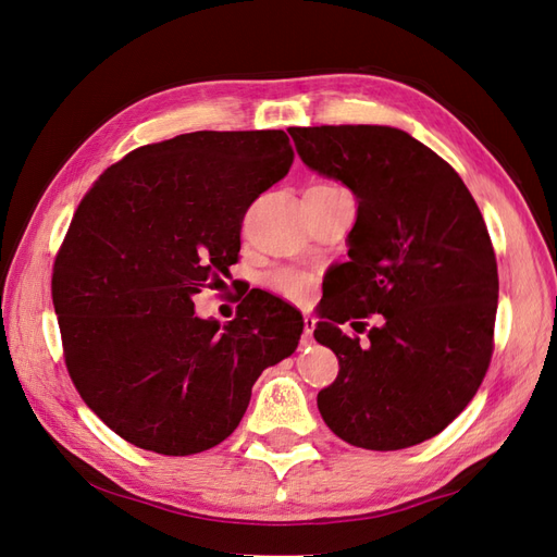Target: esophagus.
I'll return each instance as SVG.
<instances>
[{"label": "esophagus", "mask_w": 557, "mask_h": 557, "mask_svg": "<svg viewBox=\"0 0 557 557\" xmlns=\"http://www.w3.org/2000/svg\"><path fill=\"white\" fill-rule=\"evenodd\" d=\"M315 324H318L315 318L304 315V338H306V344L312 338V330H315Z\"/></svg>", "instance_id": "obj_1"}]
</instances>
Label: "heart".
Listing matches in <instances>:
<instances>
[{
    "label": "heart",
    "instance_id": "1",
    "mask_svg": "<svg viewBox=\"0 0 557 557\" xmlns=\"http://www.w3.org/2000/svg\"><path fill=\"white\" fill-rule=\"evenodd\" d=\"M270 287L294 301H304L310 292V277L298 270H277L275 275H270Z\"/></svg>",
    "mask_w": 557,
    "mask_h": 557
}]
</instances>
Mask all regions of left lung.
I'll return each mask as SVG.
<instances>
[{
    "label": "left lung",
    "mask_w": 557,
    "mask_h": 557,
    "mask_svg": "<svg viewBox=\"0 0 557 557\" xmlns=\"http://www.w3.org/2000/svg\"><path fill=\"white\" fill-rule=\"evenodd\" d=\"M301 160L358 197L336 298L315 338L338 358L318 393L334 435L393 451L442 433L473 400L494 352L498 273L466 183L407 132L372 124L289 129ZM376 317L370 344L339 332Z\"/></svg>",
    "instance_id": "8db88e82"
}]
</instances>
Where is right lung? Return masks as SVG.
Wrapping results in <instances>:
<instances>
[{"instance_id":"add662e5","label":"right lung","mask_w":557,"mask_h":557,"mask_svg":"<svg viewBox=\"0 0 557 557\" xmlns=\"http://www.w3.org/2000/svg\"><path fill=\"white\" fill-rule=\"evenodd\" d=\"M292 162L280 129L193 132L124 154L82 197L51 296L67 374L122 440L164 456L216 447L263 369L296 350L304 320L273 296L249 294L223 326L193 304L221 287L247 209Z\"/></svg>"}]
</instances>
